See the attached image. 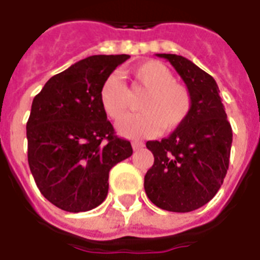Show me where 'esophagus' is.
Wrapping results in <instances>:
<instances>
[{
	"label": "esophagus",
	"instance_id": "obj_1",
	"mask_svg": "<svg viewBox=\"0 0 260 260\" xmlns=\"http://www.w3.org/2000/svg\"><path fill=\"white\" fill-rule=\"evenodd\" d=\"M143 147H144V143L143 142H139V140L132 142V148H134V150H140V148H143Z\"/></svg>",
	"mask_w": 260,
	"mask_h": 260
}]
</instances>
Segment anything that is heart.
<instances>
[{
    "label": "heart",
    "mask_w": 260,
    "mask_h": 260,
    "mask_svg": "<svg viewBox=\"0 0 260 260\" xmlns=\"http://www.w3.org/2000/svg\"><path fill=\"white\" fill-rule=\"evenodd\" d=\"M135 87L146 95L139 102L142 113L129 114L117 122L118 134L129 139L156 135L160 129L171 132L189 117L193 108L190 90L174 81L170 69L158 60H147L134 69ZM100 102L106 116L118 120L129 106V91L117 74H110L100 89Z\"/></svg>",
    "instance_id": "1"
}]
</instances>
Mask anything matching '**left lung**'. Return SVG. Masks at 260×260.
<instances>
[{
	"instance_id": "left-lung-1",
	"label": "left lung",
	"mask_w": 260,
	"mask_h": 260,
	"mask_svg": "<svg viewBox=\"0 0 260 260\" xmlns=\"http://www.w3.org/2000/svg\"><path fill=\"white\" fill-rule=\"evenodd\" d=\"M167 59L193 98L189 117L169 138L147 142L154 165L144 177L151 202L169 212H191L212 200L230 166L232 128L212 75L175 54Z\"/></svg>"
}]
</instances>
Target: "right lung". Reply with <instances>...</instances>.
Instances as JSON below:
<instances>
[{"label":"right lung","instance_id":"right-lung-1","mask_svg":"<svg viewBox=\"0 0 260 260\" xmlns=\"http://www.w3.org/2000/svg\"><path fill=\"white\" fill-rule=\"evenodd\" d=\"M129 55H93L47 81L26 122L28 163L40 193L66 212H87L108 196L109 171L132 155L100 102L102 82Z\"/></svg>","mask_w":260,"mask_h":260}]
</instances>
